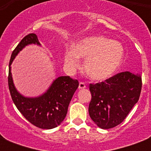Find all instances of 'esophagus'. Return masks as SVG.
I'll return each mask as SVG.
<instances>
[{
  "label": "esophagus",
  "mask_w": 151,
  "mask_h": 151,
  "mask_svg": "<svg viewBox=\"0 0 151 151\" xmlns=\"http://www.w3.org/2000/svg\"><path fill=\"white\" fill-rule=\"evenodd\" d=\"M86 88V85H85V84L84 82H80L79 83V86H78V88L79 89H84V88Z\"/></svg>",
  "instance_id": "34e87169"
}]
</instances>
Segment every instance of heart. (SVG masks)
Returning <instances> with one entry per match:
<instances>
[{"label":"heart","mask_w":151,"mask_h":151,"mask_svg":"<svg viewBox=\"0 0 151 151\" xmlns=\"http://www.w3.org/2000/svg\"><path fill=\"white\" fill-rule=\"evenodd\" d=\"M124 48L117 41L103 36L88 37L77 41L72 49L64 54L67 68L73 70L79 65V58H85L83 70L89 78L95 81L110 78L122 63Z\"/></svg>","instance_id":"b5f03b06"}]
</instances>
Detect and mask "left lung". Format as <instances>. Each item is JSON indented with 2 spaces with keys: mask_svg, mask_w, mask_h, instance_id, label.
<instances>
[{
  "mask_svg": "<svg viewBox=\"0 0 151 151\" xmlns=\"http://www.w3.org/2000/svg\"><path fill=\"white\" fill-rule=\"evenodd\" d=\"M141 88L140 75L129 71L117 73L103 82L90 84V117L103 129L117 126L138 102Z\"/></svg>",
  "mask_w": 151,
  "mask_h": 151,
  "instance_id": "1",
  "label": "left lung"
}]
</instances>
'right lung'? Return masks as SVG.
I'll return each mask as SVG.
<instances>
[{
	"mask_svg": "<svg viewBox=\"0 0 151 151\" xmlns=\"http://www.w3.org/2000/svg\"><path fill=\"white\" fill-rule=\"evenodd\" d=\"M31 44L41 45L35 34L25 36L12 53L8 78L11 96L19 112L32 124L40 129H54L61 124L66 116L68 106L79 83L69 76H62L56 78L47 92L40 96L28 98L19 93L13 83L11 64L25 46Z\"/></svg>",
	"mask_w": 151,
	"mask_h": 151,
	"instance_id": "right-lung-1",
	"label": "right lung"
}]
</instances>
